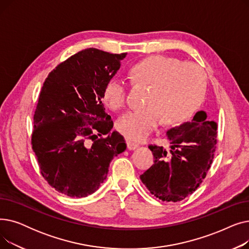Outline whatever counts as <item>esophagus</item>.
<instances>
[{
	"instance_id": "obj_1",
	"label": "esophagus",
	"mask_w": 249,
	"mask_h": 249,
	"mask_svg": "<svg viewBox=\"0 0 249 249\" xmlns=\"http://www.w3.org/2000/svg\"><path fill=\"white\" fill-rule=\"evenodd\" d=\"M126 144H127V148L129 150H133V149L138 147V143L132 142V141H130V140H126Z\"/></svg>"
}]
</instances>
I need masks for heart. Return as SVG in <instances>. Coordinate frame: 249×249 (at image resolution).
I'll return each mask as SVG.
<instances>
[{
	"label": "heart",
	"mask_w": 249,
	"mask_h": 249,
	"mask_svg": "<svg viewBox=\"0 0 249 249\" xmlns=\"http://www.w3.org/2000/svg\"><path fill=\"white\" fill-rule=\"evenodd\" d=\"M130 77L137 86L148 87L146 107L128 113L118 122V129L133 140L144 139L159 124L186 121L202 104L207 89L206 74L199 65L155 54L132 65ZM102 100L111 110L118 112L127 105V86L112 78L104 88Z\"/></svg>",
	"instance_id": "1"
}]
</instances>
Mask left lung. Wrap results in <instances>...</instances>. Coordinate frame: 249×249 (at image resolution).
I'll list each match as a JSON object with an SVG mask.
<instances>
[{
  "mask_svg": "<svg viewBox=\"0 0 249 249\" xmlns=\"http://www.w3.org/2000/svg\"><path fill=\"white\" fill-rule=\"evenodd\" d=\"M169 149L149 145L154 163L140 179L156 198L178 202L202 184L211 167L217 144V123L206 112L196 113L186 122L166 132Z\"/></svg>",
  "mask_w": 249,
  "mask_h": 249,
  "instance_id": "1",
  "label": "left lung"
}]
</instances>
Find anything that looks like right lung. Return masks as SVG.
Listing matches in <instances>:
<instances>
[{"label":"right lung","mask_w":249,"mask_h":249,"mask_svg":"<svg viewBox=\"0 0 249 249\" xmlns=\"http://www.w3.org/2000/svg\"><path fill=\"white\" fill-rule=\"evenodd\" d=\"M127 53L87 48L59 63L43 84L31 144L42 177L57 192L83 198L106 179L114 156L126 149L111 131L102 95Z\"/></svg>","instance_id":"add662e5"}]
</instances>
